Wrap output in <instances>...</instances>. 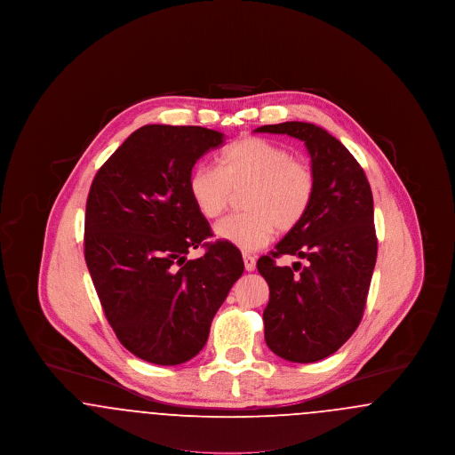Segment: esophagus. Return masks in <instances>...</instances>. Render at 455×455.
<instances>
[{
  "instance_id": "1",
  "label": "esophagus",
  "mask_w": 455,
  "mask_h": 455,
  "mask_svg": "<svg viewBox=\"0 0 455 455\" xmlns=\"http://www.w3.org/2000/svg\"><path fill=\"white\" fill-rule=\"evenodd\" d=\"M243 266L247 271H254L256 269V259L251 256V254H243Z\"/></svg>"
}]
</instances>
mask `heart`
I'll return each mask as SVG.
<instances>
[{
    "label": "heart",
    "instance_id": "heart-1",
    "mask_svg": "<svg viewBox=\"0 0 455 455\" xmlns=\"http://www.w3.org/2000/svg\"><path fill=\"white\" fill-rule=\"evenodd\" d=\"M196 210L217 218L234 193L247 191L242 206L247 213L223 218L215 227L220 240L251 252L264 247L275 232L288 234L312 208L317 179L314 169L286 147L264 138H242L218 156V169L196 167L188 179Z\"/></svg>",
    "mask_w": 455,
    "mask_h": 455
}]
</instances>
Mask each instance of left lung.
I'll use <instances>...</instances> for the list:
<instances>
[{"label": "left lung", "instance_id": "8db88e82", "mask_svg": "<svg viewBox=\"0 0 455 455\" xmlns=\"http://www.w3.org/2000/svg\"><path fill=\"white\" fill-rule=\"evenodd\" d=\"M256 131L303 141L317 179L305 220L258 260L269 286L264 339L283 360L319 362L343 347L363 317L377 260L371 189L355 156L323 128L290 121ZM286 253L306 264L280 267L275 259Z\"/></svg>", "mask_w": 455, "mask_h": 455}]
</instances>
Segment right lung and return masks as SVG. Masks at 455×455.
Segmentation results:
<instances>
[{"label":"right lung","instance_id":"1","mask_svg":"<svg viewBox=\"0 0 455 455\" xmlns=\"http://www.w3.org/2000/svg\"><path fill=\"white\" fill-rule=\"evenodd\" d=\"M223 143L201 126L147 124L95 175L85 213V260L121 345L155 365H180L203 349L212 321L243 273L237 247L213 237L188 179ZM199 244L204 257L188 260Z\"/></svg>","mask_w":455,"mask_h":455}]
</instances>
